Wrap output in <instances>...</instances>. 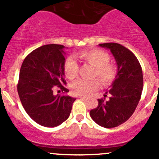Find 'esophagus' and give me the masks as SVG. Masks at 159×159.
Listing matches in <instances>:
<instances>
[{
	"instance_id": "34e87169",
	"label": "esophagus",
	"mask_w": 159,
	"mask_h": 159,
	"mask_svg": "<svg viewBox=\"0 0 159 159\" xmlns=\"http://www.w3.org/2000/svg\"><path fill=\"white\" fill-rule=\"evenodd\" d=\"M79 98L80 99H81V100H83V101H87L88 100V98H85V97H82V96H79Z\"/></svg>"
}]
</instances>
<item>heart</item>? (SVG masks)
Returning <instances> with one entry per match:
<instances>
[{
  "label": "heart",
  "instance_id": "heart-1",
  "mask_svg": "<svg viewBox=\"0 0 159 159\" xmlns=\"http://www.w3.org/2000/svg\"><path fill=\"white\" fill-rule=\"evenodd\" d=\"M78 57L94 67L93 76L98 77L103 85H109L117 75V67L111 63L110 56L105 51L99 49L89 50L78 53ZM79 65L76 59L70 56L65 60L64 70L68 78L73 80L78 76ZM99 81L96 78H81L71 84L72 93L78 96H89L92 91L98 89Z\"/></svg>",
  "mask_w": 159,
  "mask_h": 159
}]
</instances>
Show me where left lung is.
Here are the masks:
<instances>
[{"label":"left lung","instance_id":"8db88e82","mask_svg":"<svg viewBox=\"0 0 159 159\" xmlns=\"http://www.w3.org/2000/svg\"><path fill=\"white\" fill-rule=\"evenodd\" d=\"M102 48L109 49L117 64V75L105 92L109 94L108 100H98V105L91 110L93 121L104 128H115L125 122L132 115L140 101L143 89L142 67L134 54L117 43L100 44Z\"/></svg>","mask_w":159,"mask_h":159}]
</instances>
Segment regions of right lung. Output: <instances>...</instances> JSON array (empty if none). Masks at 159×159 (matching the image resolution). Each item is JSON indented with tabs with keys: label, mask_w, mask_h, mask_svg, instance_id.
<instances>
[{
	"label": "right lung",
	"mask_w": 159,
	"mask_h": 159,
	"mask_svg": "<svg viewBox=\"0 0 159 159\" xmlns=\"http://www.w3.org/2000/svg\"><path fill=\"white\" fill-rule=\"evenodd\" d=\"M65 46L46 44L30 53L22 63L17 92L30 118L44 127L60 125L69 117L75 98L54 94L65 87Z\"/></svg>",
	"instance_id": "right-lung-1"
}]
</instances>
